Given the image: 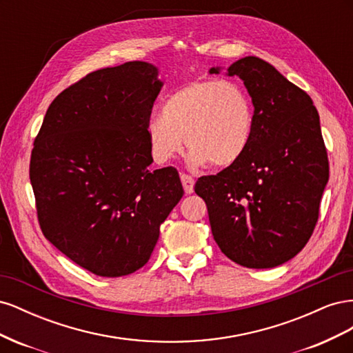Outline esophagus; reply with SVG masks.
Masks as SVG:
<instances>
[{
	"label": "esophagus",
	"instance_id": "1",
	"mask_svg": "<svg viewBox=\"0 0 353 353\" xmlns=\"http://www.w3.org/2000/svg\"><path fill=\"white\" fill-rule=\"evenodd\" d=\"M181 183H183L184 191L187 194H191L194 191V179L188 174H181Z\"/></svg>",
	"mask_w": 353,
	"mask_h": 353
}]
</instances>
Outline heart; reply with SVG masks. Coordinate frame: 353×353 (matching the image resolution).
<instances>
[{"label": "heart", "instance_id": "b5f03b06", "mask_svg": "<svg viewBox=\"0 0 353 353\" xmlns=\"http://www.w3.org/2000/svg\"><path fill=\"white\" fill-rule=\"evenodd\" d=\"M253 128V104L239 83L199 79L169 95L162 114L148 119L145 134L160 163L181 153L185 137L191 163L228 168L248 152Z\"/></svg>", "mask_w": 353, "mask_h": 353}]
</instances>
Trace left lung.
<instances>
[{
  "label": "left lung",
  "mask_w": 353,
  "mask_h": 353,
  "mask_svg": "<svg viewBox=\"0 0 353 353\" xmlns=\"http://www.w3.org/2000/svg\"><path fill=\"white\" fill-rule=\"evenodd\" d=\"M228 74L241 78L252 97V141L237 163L199 178L194 191L227 258L274 268L305 248L318 222L330 176L319 114L303 90L259 57L237 60Z\"/></svg>",
  "instance_id": "left-lung-1"
}]
</instances>
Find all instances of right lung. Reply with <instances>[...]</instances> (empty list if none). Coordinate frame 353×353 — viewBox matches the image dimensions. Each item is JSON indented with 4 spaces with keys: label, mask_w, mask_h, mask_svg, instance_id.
Masks as SVG:
<instances>
[{
    "label": "right lung",
    "mask_w": 353,
    "mask_h": 353,
    "mask_svg": "<svg viewBox=\"0 0 353 353\" xmlns=\"http://www.w3.org/2000/svg\"><path fill=\"white\" fill-rule=\"evenodd\" d=\"M160 88L145 61L91 72L52 100L35 137L29 178L41 231L95 275L144 266L184 194L174 166L148 169L145 125Z\"/></svg>",
    "instance_id": "right-lung-1"
}]
</instances>
